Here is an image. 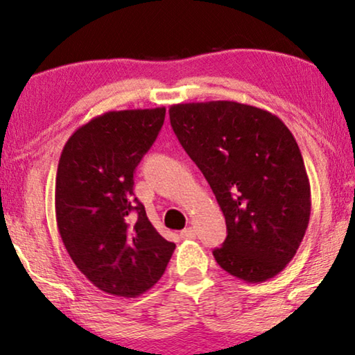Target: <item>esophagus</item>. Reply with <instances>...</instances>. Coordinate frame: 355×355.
Instances as JSON below:
<instances>
[{
  "label": "esophagus",
  "mask_w": 355,
  "mask_h": 355,
  "mask_svg": "<svg viewBox=\"0 0 355 355\" xmlns=\"http://www.w3.org/2000/svg\"><path fill=\"white\" fill-rule=\"evenodd\" d=\"M196 237V230L193 227H186L181 231V239H193Z\"/></svg>",
  "instance_id": "obj_1"
}]
</instances>
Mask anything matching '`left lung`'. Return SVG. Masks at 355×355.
Wrapping results in <instances>:
<instances>
[{
    "label": "left lung",
    "mask_w": 355,
    "mask_h": 355,
    "mask_svg": "<svg viewBox=\"0 0 355 355\" xmlns=\"http://www.w3.org/2000/svg\"><path fill=\"white\" fill-rule=\"evenodd\" d=\"M169 119L225 215L216 263L247 283L273 278L297 252L312 207L294 135L278 116L237 101L173 105Z\"/></svg>",
    "instance_id": "left-lung-1"
}]
</instances>
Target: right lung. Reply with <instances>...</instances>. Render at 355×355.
I'll return each instance as SVG.
<instances>
[{"instance_id":"1","label":"right lung","mask_w":355,"mask_h":355,"mask_svg":"<svg viewBox=\"0 0 355 355\" xmlns=\"http://www.w3.org/2000/svg\"><path fill=\"white\" fill-rule=\"evenodd\" d=\"M166 108L108 111L80 125L61 152L55 210L62 244L103 293L137 297L158 283L176 244L134 197V173Z\"/></svg>"}]
</instances>
